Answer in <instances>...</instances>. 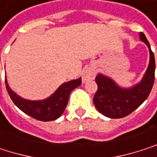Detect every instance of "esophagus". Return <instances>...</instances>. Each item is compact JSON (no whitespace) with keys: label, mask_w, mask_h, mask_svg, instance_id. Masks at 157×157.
Listing matches in <instances>:
<instances>
[{"label":"esophagus","mask_w":157,"mask_h":157,"mask_svg":"<svg viewBox=\"0 0 157 157\" xmlns=\"http://www.w3.org/2000/svg\"><path fill=\"white\" fill-rule=\"evenodd\" d=\"M96 76V71L95 69L89 67L87 69H86L83 72V76H82V79L84 82H87L90 80H93Z\"/></svg>","instance_id":"1"}]
</instances>
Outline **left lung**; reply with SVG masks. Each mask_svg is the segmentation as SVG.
<instances>
[{"label":"left lung","instance_id":"1","mask_svg":"<svg viewBox=\"0 0 157 157\" xmlns=\"http://www.w3.org/2000/svg\"><path fill=\"white\" fill-rule=\"evenodd\" d=\"M140 38L149 48L150 60L143 80L139 84L131 88H122L109 77L101 73L96 77L98 91L93 101L97 109L108 118L121 119L128 116L144 102L152 90L155 82V56L143 32H140Z\"/></svg>","mask_w":157,"mask_h":157}]
</instances>
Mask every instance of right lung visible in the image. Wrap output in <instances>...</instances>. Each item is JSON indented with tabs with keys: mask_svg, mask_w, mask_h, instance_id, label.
<instances>
[{
	"mask_svg": "<svg viewBox=\"0 0 157 157\" xmlns=\"http://www.w3.org/2000/svg\"><path fill=\"white\" fill-rule=\"evenodd\" d=\"M81 84V78L71 80L62 84L49 98L44 100L33 101L25 99L16 95L9 87L5 77L6 89L14 105L25 114L41 121H50L59 118L65 110L71 92Z\"/></svg>",
	"mask_w": 157,
	"mask_h": 157,
	"instance_id": "right-lung-1",
	"label": "right lung"
}]
</instances>
